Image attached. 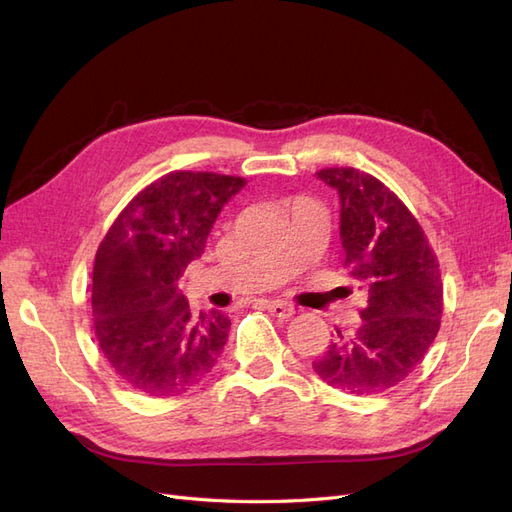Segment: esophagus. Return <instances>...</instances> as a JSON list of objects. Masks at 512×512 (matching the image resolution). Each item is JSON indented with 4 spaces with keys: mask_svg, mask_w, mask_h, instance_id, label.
<instances>
[{
    "mask_svg": "<svg viewBox=\"0 0 512 512\" xmlns=\"http://www.w3.org/2000/svg\"><path fill=\"white\" fill-rule=\"evenodd\" d=\"M265 307L277 318H292L294 316V307L284 301H267Z\"/></svg>",
    "mask_w": 512,
    "mask_h": 512,
    "instance_id": "obj_1",
    "label": "esophagus"
}]
</instances>
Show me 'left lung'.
<instances>
[{
  "instance_id": "8db88e82",
  "label": "left lung",
  "mask_w": 512,
  "mask_h": 512,
  "mask_svg": "<svg viewBox=\"0 0 512 512\" xmlns=\"http://www.w3.org/2000/svg\"><path fill=\"white\" fill-rule=\"evenodd\" d=\"M339 192L344 267L365 288L354 331L312 363L337 391L378 395L406 380L440 331L444 290L438 258L425 232L395 192L359 168L318 170Z\"/></svg>"
}]
</instances>
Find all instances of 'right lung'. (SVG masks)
<instances>
[{
  "mask_svg": "<svg viewBox=\"0 0 512 512\" xmlns=\"http://www.w3.org/2000/svg\"><path fill=\"white\" fill-rule=\"evenodd\" d=\"M247 181L173 170L138 192L96 252L94 333L106 363L147 397L181 395L218 363L230 320L200 316L179 292L222 207Z\"/></svg>",
  "mask_w": 512,
  "mask_h": 512,
  "instance_id": "right-lung-1",
  "label": "right lung"
}]
</instances>
